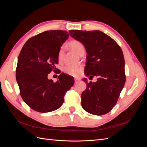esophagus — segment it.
I'll return each mask as SVG.
<instances>
[{"label":"esophagus","instance_id":"obj_1","mask_svg":"<svg viewBox=\"0 0 147 147\" xmlns=\"http://www.w3.org/2000/svg\"><path fill=\"white\" fill-rule=\"evenodd\" d=\"M80 78H75V83H78V82H80Z\"/></svg>","mask_w":147,"mask_h":147}]
</instances>
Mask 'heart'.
<instances>
[{
	"label": "heart",
	"instance_id": "b5f03b06",
	"mask_svg": "<svg viewBox=\"0 0 147 147\" xmlns=\"http://www.w3.org/2000/svg\"><path fill=\"white\" fill-rule=\"evenodd\" d=\"M69 46L74 52L77 53V55H80V53L84 51V47L83 44L78 40H72L69 43ZM63 48L62 47L60 49L59 52V59H61L63 57ZM81 71L80 67H71L66 66L64 68V72L69 75H72V76H77Z\"/></svg>",
	"mask_w": 147,
	"mask_h": 147
}]
</instances>
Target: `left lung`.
I'll list each match as a JSON object with an SVG mask.
<instances>
[{
	"mask_svg": "<svg viewBox=\"0 0 147 147\" xmlns=\"http://www.w3.org/2000/svg\"><path fill=\"white\" fill-rule=\"evenodd\" d=\"M70 35L84 45L87 53L84 73L97 77L88 83L82 94V106L95 115L109 113L117 104L126 82L124 59L121 48L114 40L100 30H69Z\"/></svg>",
	"mask_w": 147,
	"mask_h": 147,
	"instance_id": "1",
	"label": "left lung"
}]
</instances>
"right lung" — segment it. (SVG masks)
Returning <instances> with one entry per match:
<instances>
[{"instance_id": "1", "label": "right lung", "mask_w": 147, "mask_h": 147, "mask_svg": "<svg viewBox=\"0 0 147 147\" xmlns=\"http://www.w3.org/2000/svg\"><path fill=\"white\" fill-rule=\"evenodd\" d=\"M69 35L66 30L45 31L29 38L21 49L16 81L22 99L36 112L47 113L59 109L65 93L74 85V78L63 73L56 82L48 78L51 70H56L59 52Z\"/></svg>"}]
</instances>
